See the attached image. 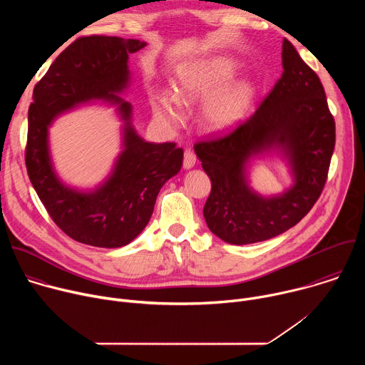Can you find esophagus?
<instances>
[{
  "instance_id": "esophagus-1",
  "label": "esophagus",
  "mask_w": 365,
  "mask_h": 365,
  "mask_svg": "<svg viewBox=\"0 0 365 365\" xmlns=\"http://www.w3.org/2000/svg\"><path fill=\"white\" fill-rule=\"evenodd\" d=\"M195 163H196L195 153L190 148H186L185 154H183V168L185 169H192L195 166Z\"/></svg>"
}]
</instances>
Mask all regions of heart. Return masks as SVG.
Segmentation results:
<instances>
[{"label": "heart", "instance_id": "obj_1", "mask_svg": "<svg viewBox=\"0 0 365 365\" xmlns=\"http://www.w3.org/2000/svg\"><path fill=\"white\" fill-rule=\"evenodd\" d=\"M231 76L232 69L221 63L197 65L185 71L173 86L175 96L159 93L151 101L154 117L176 128L183 123V111L179 102L189 106L207 97L203 107V117L207 125L227 128L235 124L245 111L250 86L247 83H235L220 90Z\"/></svg>", "mask_w": 365, "mask_h": 365}]
</instances>
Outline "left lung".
<instances>
[{"instance_id": "left-lung-1", "label": "left lung", "mask_w": 365, "mask_h": 365, "mask_svg": "<svg viewBox=\"0 0 365 365\" xmlns=\"http://www.w3.org/2000/svg\"><path fill=\"white\" fill-rule=\"evenodd\" d=\"M282 48V78L254 115L193 145L212 183L203 206L206 225L230 244L266 241L294 227L319 199L328 179L335 121L324 86L287 38ZM270 149L287 155L295 185L264 198L247 186L246 166Z\"/></svg>"}]
</instances>
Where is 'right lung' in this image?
Here are the masks:
<instances>
[{"instance_id":"right-lung-1","label":"right lung","mask_w":365,"mask_h":365,"mask_svg":"<svg viewBox=\"0 0 365 365\" xmlns=\"http://www.w3.org/2000/svg\"><path fill=\"white\" fill-rule=\"evenodd\" d=\"M145 46L135 38L86 36L69 44L33 91L29 108L26 168L55 224L78 242L118 248L148 224L162 186L179 173L183 150L175 143L144 141L131 125V103L120 98L130 79L128 55ZM92 98L119 106L125 150L112 176L92 192H79L56 176L46 128L56 115Z\"/></svg>"}]
</instances>
